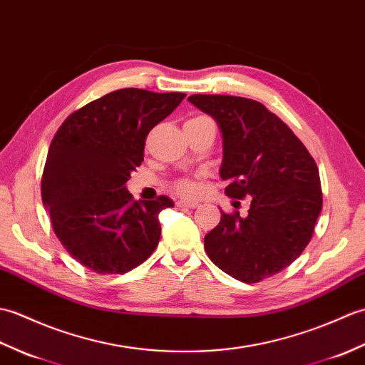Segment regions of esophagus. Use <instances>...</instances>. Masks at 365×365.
Masks as SVG:
<instances>
[{
	"label": "esophagus",
	"mask_w": 365,
	"mask_h": 365,
	"mask_svg": "<svg viewBox=\"0 0 365 365\" xmlns=\"http://www.w3.org/2000/svg\"><path fill=\"white\" fill-rule=\"evenodd\" d=\"M178 207H189V209H195L198 206V201H192V200H178L176 201Z\"/></svg>",
	"instance_id": "34e87169"
}]
</instances>
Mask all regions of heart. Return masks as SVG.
<instances>
[{
    "label": "heart",
    "mask_w": 365,
    "mask_h": 365,
    "mask_svg": "<svg viewBox=\"0 0 365 365\" xmlns=\"http://www.w3.org/2000/svg\"><path fill=\"white\" fill-rule=\"evenodd\" d=\"M175 189L178 193H181V195H192V193H195L197 185L190 180H178L175 182Z\"/></svg>",
    "instance_id": "1"
}]
</instances>
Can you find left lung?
Here are the masks:
<instances>
[{
    "mask_svg": "<svg viewBox=\"0 0 365 365\" xmlns=\"http://www.w3.org/2000/svg\"><path fill=\"white\" fill-rule=\"evenodd\" d=\"M189 101L218 123L223 135L225 193L250 197L247 215L222 212L205 250L218 269L242 282L284 270L311 242L323 198L319 168L302 140L262 103L230 95Z\"/></svg>",
    "mask_w": 365,
    "mask_h": 365,
    "instance_id": "obj_1",
    "label": "left lung"
}]
</instances>
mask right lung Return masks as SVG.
Listing matches in <instances>:
<instances>
[{
  "instance_id": "1",
  "label": "right lung",
  "mask_w": 365,
  "mask_h": 365,
  "mask_svg": "<svg viewBox=\"0 0 365 365\" xmlns=\"http://www.w3.org/2000/svg\"><path fill=\"white\" fill-rule=\"evenodd\" d=\"M185 93L120 88L70 114L54 134L42 201L70 256L95 273L123 274L147 261L160 237L165 195L134 201L126 190L147 135Z\"/></svg>"
}]
</instances>
